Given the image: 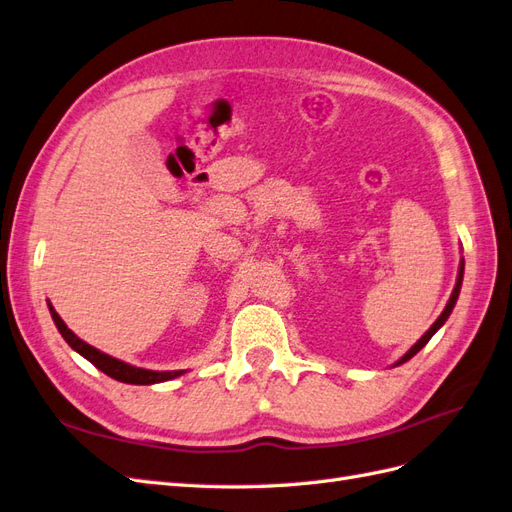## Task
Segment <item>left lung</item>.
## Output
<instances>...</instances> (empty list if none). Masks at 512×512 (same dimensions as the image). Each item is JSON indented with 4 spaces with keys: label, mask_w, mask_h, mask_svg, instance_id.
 Returning <instances> with one entry per match:
<instances>
[{
    "label": "left lung",
    "mask_w": 512,
    "mask_h": 512,
    "mask_svg": "<svg viewBox=\"0 0 512 512\" xmlns=\"http://www.w3.org/2000/svg\"><path fill=\"white\" fill-rule=\"evenodd\" d=\"M463 268H465V264H463V261H461V266H459V274H457V285H455V289H452V296H450V300H448V304H446V309L442 311V315L435 319V324H433V326H431V328H429L425 334H422V337L418 339V343H416V345H412L410 352H407V354H405L401 360L394 362V367H399V364H403V362H407V360H410V358H414V356L420 352V349L429 343V339L433 337V334H435L437 330H440V328L444 326V321L450 317L452 309H455V304H457V298H459L461 283H463Z\"/></svg>",
    "instance_id": "8db88e82"
}]
</instances>
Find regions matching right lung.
<instances>
[{
    "mask_svg": "<svg viewBox=\"0 0 512 512\" xmlns=\"http://www.w3.org/2000/svg\"><path fill=\"white\" fill-rule=\"evenodd\" d=\"M49 311H51V317L55 321L57 330H60V334L64 337V341L75 349V352H79L83 358L90 360L96 369H100L102 373H107L109 377L118 379V382H124V384H139V386H148V384H160V382H167V379H173V377H180L184 371H150V369H139V367H133V364L128 362H122L118 358L113 356H107L102 354L100 349L92 347L90 343L81 341L75 332H72L66 324L64 319L55 313V309L49 302Z\"/></svg>",
    "mask_w": 512,
    "mask_h": 512,
    "instance_id": "1",
    "label": "right lung"
}]
</instances>
